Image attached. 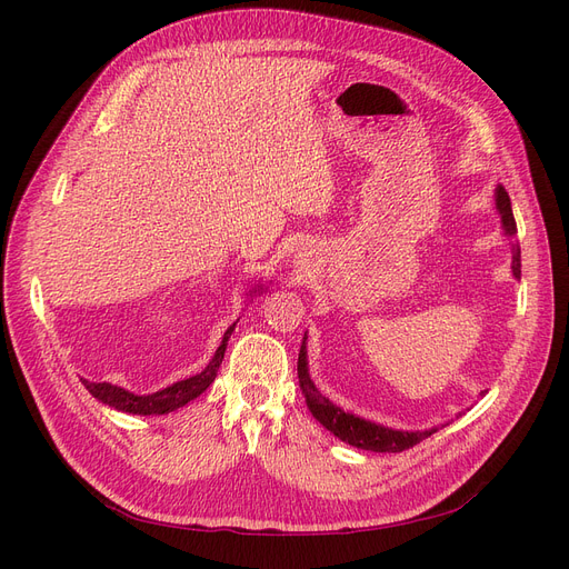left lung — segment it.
Instances as JSON below:
<instances>
[{
  "label": "left lung",
  "instance_id": "8db88e82",
  "mask_svg": "<svg viewBox=\"0 0 569 569\" xmlns=\"http://www.w3.org/2000/svg\"><path fill=\"white\" fill-rule=\"evenodd\" d=\"M496 212L500 214V228L505 232L507 239H512L517 234V223H515V214H512V202L510 196H507L505 187L498 184L496 193ZM512 274L515 279H521V249L519 244L512 242ZM297 376H300V387L302 395L307 399V406L311 410V415L316 420L335 433L339 440L357 447V450H369V452H403L408 447L417 445L420 440L429 438L431 433H436L440 427H431L425 431H403V429H392V427H382L378 422L365 420L360 415L346 412L343 408H339L337 403H332L327 397H322L318 392L316 382L309 376V355H307V335L300 348V360H297Z\"/></svg>",
  "mask_w": 569,
  "mask_h": 569
}]
</instances>
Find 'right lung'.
<instances>
[{
	"instance_id": "1",
	"label": "right lung",
	"mask_w": 569,
	"mask_h": 569,
	"mask_svg": "<svg viewBox=\"0 0 569 569\" xmlns=\"http://www.w3.org/2000/svg\"><path fill=\"white\" fill-rule=\"evenodd\" d=\"M258 290L262 292L264 288L260 286ZM234 325L237 322H232L228 327L223 339H221V346L217 348L214 357H212V360H209V365L200 373H196L191 378H184V380H177V382L163 387V390H159V392L133 395V392L124 390V387H117L112 382H92V380H84V378H82V385L87 387L89 395H92L94 399H99L101 403H106V406H110L114 410L131 412V415H168V412H172L177 408L187 406L189 401L198 399L207 390V387L214 382L217 371H219V367L223 362L226 346H228V339H230V335L234 330Z\"/></svg>"
}]
</instances>
